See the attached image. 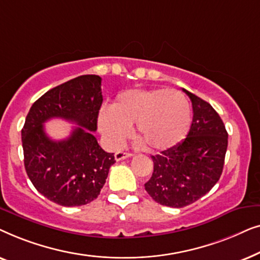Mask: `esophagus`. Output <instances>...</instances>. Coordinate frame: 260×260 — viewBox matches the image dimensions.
Segmentation results:
<instances>
[{"instance_id": "obj_1", "label": "esophagus", "mask_w": 260, "mask_h": 260, "mask_svg": "<svg viewBox=\"0 0 260 260\" xmlns=\"http://www.w3.org/2000/svg\"><path fill=\"white\" fill-rule=\"evenodd\" d=\"M133 154L131 152H125V151H117L115 154V159L116 161H120V159H124V158H127V157H131Z\"/></svg>"}]
</instances>
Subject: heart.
<instances>
[{
	"label": "heart",
	"instance_id": "obj_1",
	"mask_svg": "<svg viewBox=\"0 0 260 260\" xmlns=\"http://www.w3.org/2000/svg\"><path fill=\"white\" fill-rule=\"evenodd\" d=\"M191 122L189 102L182 92L166 88L127 90L117 95L110 111H102L99 130L118 147L135 124V138L150 151L174 147L186 137Z\"/></svg>",
	"mask_w": 260,
	"mask_h": 260
}]
</instances>
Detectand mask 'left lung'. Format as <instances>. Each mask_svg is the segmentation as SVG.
<instances>
[{
	"label": "left lung",
	"instance_id": "left-lung-1",
	"mask_svg": "<svg viewBox=\"0 0 260 260\" xmlns=\"http://www.w3.org/2000/svg\"><path fill=\"white\" fill-rule=\"evenodd\" d=\"M193 105L187 137L175 147L151 156L154 172L144 184L148 194L168 207L193 204L214 187L221 176L229 134L211 104L183 90Z\"/></svg>",
	"mask_w": 260,
	"mask_h": 260
}]
</instances>
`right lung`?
Returning <instances> with one entry per match:
<instances>
[{
	"mask_svg": "<svg viewBox=\"0 0 260 260\" xmlns=\"http://www.w3.org/2000/svg\"><path fill=\"white\" fill-rule=\"evenodd\" d=\"M102 78L80 76L46 92L26 117L22 136L24 168L39 193L60 206L76 207L98 198L115 156L98 144ZM62 118L79 127L66 140H51L43 123Z\"/></svg>",
	"mask_w": 260,
	"mask_h": 260,
	"instance_id": "obj_1",
	"label": "right lung"
}]
</instances>
